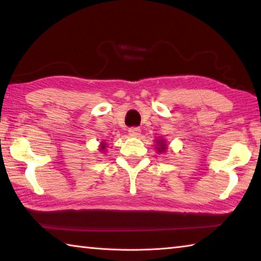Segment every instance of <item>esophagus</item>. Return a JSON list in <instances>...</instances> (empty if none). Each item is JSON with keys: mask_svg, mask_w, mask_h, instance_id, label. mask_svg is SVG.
Segmentation results:
<instances>
[{"mask_svg": "<svg viewBox=\"0 0 261 261\" xmlns=\"http://www.w3.org/2000/svg\"><path fill=\"white\" fill-rule=\"evenodd\" d=\"M129 135L132 136V137H139L140 129H139V127H136V126L130 127V129H129Z\"/></svg>", "mask_w": 261, "mask_h": 261, "instance_id": "obj_1", "label": "esophagus"}]
</instances>
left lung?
<instances>
[{
	"mask_svg": "<svg viewBox=\"0 0 261 261\" xmlns=\"http://www.w3.org/2000/svg\"><path fill=\"white\" fill-rule=\"evenodd\" d=\"M155 141H156V145H158V147H155V148H156V151H158V153H162V152H165L166 149H167L166 141L163 140V139H156Z\"/></svg>",
	"mask_w": 261,
	"mask_h": 261,
	"instance_id": "1",
	"label": "left lung"
}]
</instances>
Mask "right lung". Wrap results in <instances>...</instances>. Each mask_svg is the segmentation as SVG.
I'll use <instances>...</instances> for the list:
<instances>
[{"mask_svg": "<svg viewBox=\"0 0 261 261\" xmlns=\"http://www.w3.org/2000/svg\"><path fill=\"white\" fill-rule=\"evenodd\" d=\"M105 147H106V144H105V143H102V144H101V147H100V151H101V152H102V151H103V149H105Z\"/></svg>", "mask_w": 261, "mask_h": 261, "instance_id": "add662e5", "label": "right lung"}]
</instances>
